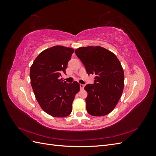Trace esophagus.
I'll return each instance as SVG.
<instances>
[{
	"label": "esophagus",
	"mask_w": 156,
	"mask_h": 156,
	"mask_svg": "<svg viewBox=\"0 0 156 156\" xmlns=\"http://www.w3.org/2000/svg\"><path fill=\"white\" fill-rule=\"evenodd\" d=\"M80 89L81 90H83V89H84V84H80Z\"/></svg>",
	"instance_id": "1"
}]
</instances>
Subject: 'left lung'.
<instances>
[{"label":"left lung","mask_w":156,"mask_h":156,"mask_svg":"<svg viewBox=\"0 0 156 156\" xmlns=\"http://www.w3.org/2000/svg\"><path fill=\"white\" fill-rule=\"evenodd\" d=\"M75 53L87 74L95 75L94 83L84 87L88 93L87 112L94 116L108 115L116 107L124 89V70L119 60L100 46L80 48Z\"/></svg>","instance_id":"left-lung-1"}]
</instances>
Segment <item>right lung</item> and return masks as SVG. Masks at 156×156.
Segmentation results:
<instances>
[{
    "label": "right lung",
    "instance_id": "obj_1",
    "mask_svg": "<svg viewBox=\"0 0 156 156\" xmlns=\"http://www.w3.org/2000/svg\"><path fill=\"white\" fill-rule=\"evenodd\" d=\"M74 50L56 45L37 56L30 69V83L36 100L45 112L65 117L72 111V103L80 90L79 83H68L60 77L66 73Z\"/></svg>",
    "mask_w": 156,
    "mask_h": 156
}]
</instances>
